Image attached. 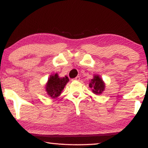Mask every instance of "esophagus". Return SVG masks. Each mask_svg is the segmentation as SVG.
Returning <instances> with one entry per match:
<instances>
[{
  "mask_svg": "<svg viewBox=\"0 0 148 148\" xmlns=\"http://www.w3.org/2000/svg\"><path fill=\"white\" fill-rule=\"evenodd\" d=\"M74 80H75V81H79V80H80V77L79 76H77L74 79Z\"/></svg>",
  "mask_w": 148,
  "mask_h": 148,
  "instance_id": "esophagus-1",
  "label": "esophagus"
}]
</instances>
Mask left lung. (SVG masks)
<instances>
[{
    "instance_id": "1",
    "label": "left lung",
    "mask_w": 148,
    "mask_h": 148,
    "mask_svg": "<svg viewBox=\"0 0 148 148\" xmlns=\"http://www.w3.org/2000/svg\"><path fill=\"white\" fill-rule=\"evenodd\" d=\"M89 86L92 88V92L95 94H101L103 91L105 85L99 76H94V78L91 80V83L89 84Z\"/></svg>"
}]
</instances>
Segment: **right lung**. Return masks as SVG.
Instances as JSON below:
<instances>
[{
  "mask_svg": "<svg viewBox=\"0 0 148 148\" xmlns=\"http://www.w3.org/2000/svg\"><path fill=\"white\" fill-rule=\"evenodd\" d=\"M69 81V79L67 76L63 78H60L58 75L56 73L54 75H51L48 79V83L46 86L47 93L50 96L54 98H56L60 94L61 92L64 88V86Z\"/></svg>",
  "mask_w": 148,
  "mask_h": 148,
  "instance_id": "1",
  "label": "right lung"
}]
</instances>
